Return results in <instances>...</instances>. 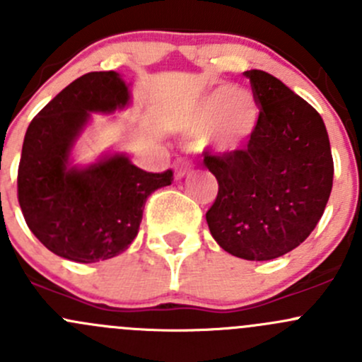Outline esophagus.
<instances>
[{"instance_id": "esophagus-1", "label": "esophagus", "mask_w": 362, "mask_h": 362, "mask_svg": "<svg viewBox=\"0 0 362 362\" xmlns=\"http://www.w3.org/2000/svg\"><path fill=\"white\" fill-rule=\"evenodd\" d=\"M189 171H191V164L185 159H178L177 163H175V173H177V178H184L185 175H189Z\"/></svg>"}]
</instances>
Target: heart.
Returning <instances> with one entry per match:
<instances>
[{"label":"heart","mask_w":362,"mask_h":362,"mask_svg":"<svg viewBox=\"0 0 362 362\" xmlns=\"http://www.w3.org/2000/svg\"><path fill=\"white\" fill-rule=\"evenodd\" d=\"M262 110L249 90L221 86L203 96L182 119L185 133L204 134L214 152L233 156L245 151L261 127Z\"/></svg>","instance_id":"b5f03b06"}]
</instances>
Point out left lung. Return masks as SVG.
Masks as SVG:
<instances>
[{"label":"left lung","instance_id":"obj_1","mask_svg":"<svg viewBox=\"0 0 362 362\" xmlns=\"http://www.w3.org/2000/svg\"><path fill=\"white\" fill-rule=\"evenodd\" d=\"M243 75L262 110L261 127L245 151L204 152L218 182L206 222L215 242L247 261H269L305 242L333 189V156L319 112L261 69Z\"/></svg>","mask_w":362,"mask_h":362}]
</instances>
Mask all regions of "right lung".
Returning a JSON list of instances; mask_svg holds the SVG:
<instances>
[{
	"label": "right lung",
	"instance_id": "right-lung-1",
	"mask_svg": "<svg viewBox=\"0 0 362 362\" xmlns=\"http://www.w3.org/2000/svg\"><path fill=\"white\" fill-rule=\"evenodd\" d=\"M131 103L129 83L117 71H90L64 87L25 131L17 192L25 224L50 252L75 262L122 254L140 229L145 202L171 185L173 171L148 173L126 152L73 163V148L93 113Z\"/></svg>",
	"mask_w": 362,
	"mask_h": 362
}]
</instances>
